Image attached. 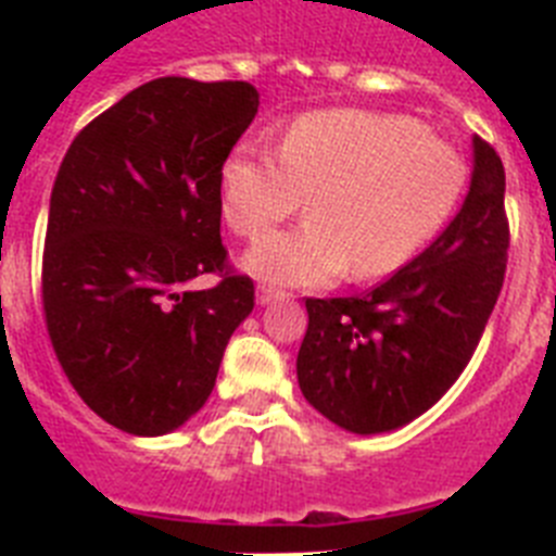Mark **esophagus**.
I'll use <instances>...</instances> for the list:
<instances>
[{
  "label": "esophagus",
  "instance_id": "esophagus-1",
  "mask_svg": "<svg viewBox=\"0 0 556 556\" xmlns=\"http://www.w3.org/2000/svg\"><path fill=\"white\" fill-rule=\"evenodd\" d=\"M278 298H289V294H283L281 289H273V287H258L255 289V301L262 303V306H267V303H273V301H278Z\"/></svg>",
  "mask_w": 556,
  "mask_h": 556
}]
</instances>
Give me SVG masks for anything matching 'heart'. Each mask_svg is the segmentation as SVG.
<instances>
[{
	"label": "heart",
	"instance_id": "1",
	"mask_svg": "<svg viewBox=\"0 0 556 556\" xmlns=\"http://www.w3.org/2000/svg\"><path fill=\"white\" fill-rule=\"evenodd\" d=\"M465 189V164L417 122L362 108L294 116L278 141L236 147L219 172L223 219L255 239L301 208L306 223L262 236L244 267L267 283L376 281L434 239Z\"/></svg>",
	"mask_w": 556,
	"mask_h": 556
}]
</instances>
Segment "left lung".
<instances>
[{
    "instance_id": "obj_1",
    "label": "left lung",
    "mask_w": 556,
    "mask_h": 556,
    "mask_svg": "<svg viewBox=\"0 0 556 556\" xmlns=\"http://www.w3.org/2000/svg\"><path fill=\"white\" fill-rule=\"evenodd\" d=\"M504 186L498 152L473 136L468 198L424 253L367 294L306 298L298 384L339 429H401L468 367L507 273Z\"/></svg>"
}]
</instances>
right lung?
<instances>
[{"mask_svg":"<svg viewBox=\"0 0 556 556\" xmlns=\"http://www.w3.org/2000/svg\"><path fill=\"white\" fill-rule=\"evenodd\" d=\"M255 113L250 83L159 77L88 122L58 169L47 331L77 395L127 434H169L200 412L253 312L219 236V172ZM205 271L224 281L191 293Z\"/></svg>","mask_w":556,"mask_h":556,"instance_id":"add662e5","label":"right lung"}]
</instances>
